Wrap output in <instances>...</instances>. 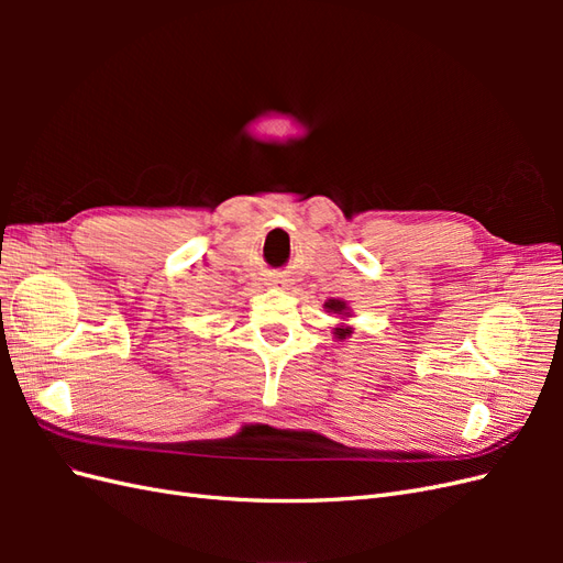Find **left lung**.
<instances>
[{
  "label": "left lung",
  "instance_id": "1",
  "mask_svg": "<svg viewBox=\"0 0 563 563\" xmlns=\"http://www.w3.org/2000/svg\"><path fill=\"white\" fill-rule=\"evenodd\" d=\"M327 310H329V312H333V314H343V319H345V317H350L347 302H343V300H335V298H333V300H329V302H327ZM350 333H352V329H350V327H345V329H335V335H338L340 340H343V338H345V335H350Z\"/></svg>",
  "mask_w": 563,
  "mask_h": 563
}]
</instances>
